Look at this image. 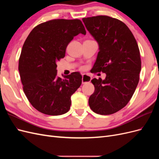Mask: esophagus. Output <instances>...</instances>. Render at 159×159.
I'll use <instances>...</instances> for the list:
<instances>
[{
	"label": "esophagus",
	"instance_id": "34e87169",
	"mask_svg": "<svg viewBox=\"0 0 159 159\" xmlns=\"http://www.w3.org/2000/svg\"><path fill=\"white\" fill-rule=\"evenodd\" d=\"M91 80V77L90 75H86V74H82V84H86L90 82Z\"/></svg>",
	"mask_w": 159,
	"mask_h": 159
}]
</instances>
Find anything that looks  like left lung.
<instances>
[{
  "mask_svg": "<svg viewBox=\"0 0 159 159\" xmlns=\"http://www.w3.org/2000/svg\"><path fill=\"white\" fill-rule=\"evenodd\" d=\"M82 20L99 44V52L91 70L106 74L104 80H91L95 91L89 98L91 110L111 115L128 103L136 89L141 70L137 41L125 24L107 16L84 18Z\"/></svg>",
  "mask_w": 159,
  "mask_h": 159,
  "instance_id": "left-lung-1",
  "label": "left lung"
}]
</instances>
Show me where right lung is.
<instances>
[{"label":"right lung","mask_w":159,"mask_h":159,"mask_svg":"<svg viewBox=\"0 0 159 159\" xmlns=\"http://www.w3.org/2000/svg\"><path fill=\"white\" fill-rule=\"evenodd\" d=\"M86 31L78 19H54L40 24L26 39L19 58L23 90L32 106L49 115H60L70 109L71 96L81 84L80 72L57 77L56 62L64 58L74 36Z\"/></svg>","instance_id":"1"}]
</instances>
